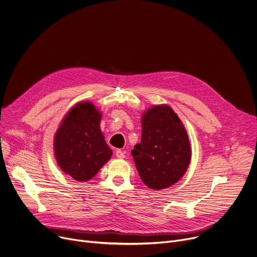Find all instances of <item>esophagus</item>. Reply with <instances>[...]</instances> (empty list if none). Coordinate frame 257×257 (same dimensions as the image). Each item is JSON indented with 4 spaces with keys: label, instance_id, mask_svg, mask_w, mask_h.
<instances>
[{
    "label": "esophagus",
    "instance_id": "34e87169",
    "mask_svg": "<svg viewBox=\"0 0 257 257\" xmlns=\"http://www.w3.org/2000/svg\"><path fill=\"white\" fill-rule=\"evenodd\" d=\"M116 157H117L118 159H124V158H125V154H124V152H122L121 150H118V151L116 152Z\"/></svg>",
    "mask_w": 257,
    "mask_h": 257
}]
</instances>
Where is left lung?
Returning <instances> with one entry per match:
<instances>
[{
    "label": "left lung",
    "instance_id": "1",
    "mask_svg": "<svg viewBox=\"0 0 257 257\" xmlns=\"http://www.w3.org/2000/svg\"><path fill=\"white\" fill-rule=\"evenodd\" d=\"M141 142L131 155L146 186L165 189L185 174L191 159L187 132L168 105H156L142 116Z\"/></svg>",
    "mask_w": 257,
    "mask_h": 257
}]
</instances>
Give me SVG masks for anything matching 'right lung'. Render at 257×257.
Wrapping results in <instances>:
<instances>
[{
	"label": "right lung",
	"mask_w": 257,
	"mask_h": 257,
	"mask_svg": "<svg viewBox=\"0 0 257 257\" xmlns=\"http://www.w3.org/2000/svg\"><path fill=\"white\" fill-rule=\"evenodd\" d=\"M100 117L92 103L79 102L66 115L56 133L58 165L79 182L93 178L113 154L100 131Z\"/></svg>",
	"instance_id": "add662e5"
}]
</instances>
